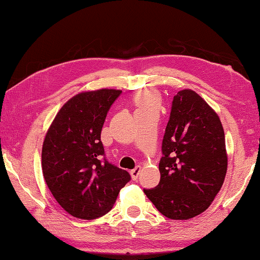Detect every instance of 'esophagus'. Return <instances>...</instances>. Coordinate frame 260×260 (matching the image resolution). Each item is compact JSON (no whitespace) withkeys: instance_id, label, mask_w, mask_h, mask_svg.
I'll use <instances>...</instances> for the list:
<instances>
[{"instance_id":"1","label":"esophagus","mask_w":260,"mask_h":260,"mask_svg":"<svg viewBox=\"0 0 260 260\" xmlns=\"http://www.w3.org/2000/svg\"><path fill=\"white\" fill-rule=\"evenodd\" d=\"M139 173H140V166H136V168H135L134 170H131V171H130V174H131L132 180L136 181L137 179H138Z\"/></svg>"}]
</instances>
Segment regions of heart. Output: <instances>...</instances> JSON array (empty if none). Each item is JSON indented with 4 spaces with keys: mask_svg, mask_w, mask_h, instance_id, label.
<instances>
[{
    "mask_svg": "<svg viewBox=\"0 0 260 260\" xmlns=\"http://www.w3.org/2000/svg\"><path fill=\"white\" fill-rule=\"evenodd\" d=\"M136 104L138 110L137 111H147V110H157L158 97L151 91L141 92L136 99Z\"/></svg>",
    "mask_w": 260,
    "mask_h": 260,
    "instance_id": "heart-1",
    "label": "heart"
}]
</instances>
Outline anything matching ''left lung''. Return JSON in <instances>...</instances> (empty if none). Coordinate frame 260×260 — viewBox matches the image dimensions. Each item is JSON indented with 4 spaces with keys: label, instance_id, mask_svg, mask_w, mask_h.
<instances>
[{
    "label": "left lung",
    "instance_id": "1",
    "mask_svg": "<svg viewBox=\"0 0 260 260\" xmlns=\"http://www.w3.org/2000/svg\"><path fill=\"white\" fill-rule=\"evenodd\" d=\"M161 153L159 183L144 189L147 197L172 219L205 212L222 188L228 155L221 120L196 91L183 89L173 97Z\"/></svg>",
    "mask_w": 260,
    "mask_h": 260
}]
</instances>
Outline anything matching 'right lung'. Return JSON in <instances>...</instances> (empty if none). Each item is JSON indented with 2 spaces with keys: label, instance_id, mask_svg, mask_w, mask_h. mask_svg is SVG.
<instances>
[{
  "label": "right lung",
  "instance_id": "add662e5",
  "mask_svg": "<svg viewBox=\"0 0 260 260\" xmlns=\"http://www.w3.org/2000/svg\"><path fill=\"white\" fill-rule=\"evenodd\" d=\"M121 90L100 89L73 96L58 111L42 149L44 179L70 215L95 219L113 207L131 176L110 163L101 141L107 112Z\"/></svg>",
  "mask_w": 260,
  "mask_h": 260
}]
</instances>
